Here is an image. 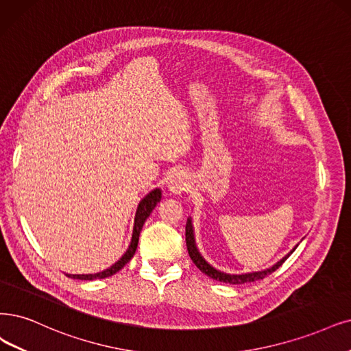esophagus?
<instances>
[{"label": "esophagus", "mask_w": 351, "mask_h": 351, "mask_svg": "<svg viewBox=\"0 0 351 351\" xmlns=\"http://www.w3.org/2000/svg\"><path fill=\"white\" fill-rule=\"evenodd\" d=\"M191 178L184 171H176L167 178V188L172 193H180L189 188Z\"/></svg>", "instance_id": "34e87169"}]
</instances>
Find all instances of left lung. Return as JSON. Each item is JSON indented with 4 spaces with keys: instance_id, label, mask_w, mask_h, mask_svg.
<instances>
[{
    "instance_id": "1",
    "label": "left lung",
    "mask_w": 351,
    "mask_h": 351,
    "mask_svg": "<svg viewBox=\"0 0 351 351\" xmlns=\"http://www.w3.org/2000/svg\"><path fill=\"white\" fill-rule=\"evenodd\" d=\"M185 236H186V247H188V253H189V257L191 261L195 263V266L202 271V274H205L206 276H210L215 280H219V282H224V283H230V285H241V283H245V282H254V280H258V279H263L266 278L267 275L274 274V271L276 269H279L283 262L287 261V258L295 252V249L298 247V244L295 245V247L285 256L283 258H280V261L278 263H275L269 269H265V270H261V271H252V274H241V275H230V274H224V271H219L217 270L215 267H213L208 262L205 261V258L201 256V253L198 252V247H197V243H195V236H193V227H192V219L188 218L186 221V227H185Z\"/></svg>"
}]
</instances>
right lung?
<instances>
[{"label": "right lung", "instance_id": "add662e5", "mask_svg": "<svg viewBox=\"0 0 351 351\" xmlns=\"http://www.w3.org/2000/svg\"><path fill=\"white\" fill-rule=\"evenodd\" d=\"M162 199V191L159 188H156L153 191H150L147 195L143 198L137 206L136 211V217H134V227H133V236H132V241H130V245L127 252L121 256L120 261H117L112 266H110L108 269L98 271V274H89V275H69L66 274L68 278L72 279H80V280H94V279H104L112 276L117 271L121 270L134 256L136 250H137V244H138V237H140V231L143 228V224L147 219V217L150 215V213L154 210V206L158 205V202Z\"/></svg>", "mask_w": 351, "mask_h": 351}]
</instances>
